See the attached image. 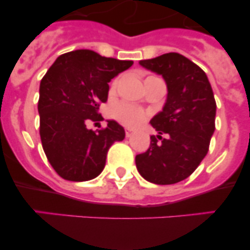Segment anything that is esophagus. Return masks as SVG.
<instances>
[{"instance_id": "1", "label": "esophagus", "mask_w": 250, "mask_h": 250, "mask_svg": "<svg viewBox=\"0 0 250 250\" xmlns=\"http://www.w3.org/2000/svg\"><path fill=\"white\" fill-rule=\"evenodd\" d=\"M125 136L126 137H131L132 136V131L130 129H125Z\"/></svg>"}]
</instances>
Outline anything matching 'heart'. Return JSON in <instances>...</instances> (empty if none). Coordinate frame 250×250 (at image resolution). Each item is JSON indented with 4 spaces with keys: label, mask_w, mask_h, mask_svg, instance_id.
<instances>
[{
    "label": "heart",
    "mask_w": 250,
    "mask_h": 250,
    "mask_svg": "<svg viewBox=\"0 0 250 250\" xmlns=\"http://www.w3.org/2000/svg\"><path fill=\"white\" fill-rule=\"evenodd\" d=\"M119 78L111 82V91H114L118 85ZM109 113L113 116L115 120H118L119 123L125 125V126L134 127L140 125L142 121L146 119V114L142 109L137 108V106H132L130 104L125 103H115L110 106L109 109Z\"/></svg>",
    "instance_id": "b5f03b06"
}]
</instances>
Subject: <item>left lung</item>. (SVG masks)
I'll use <instances>...</instances> for the list:
<instances>
[{"instance_id": "1", "label": "left lung", "mask_w": 250, "mask_h": 250, "mask_svg": "<svg viewBox=\"0 0 250 250\" xmlns=\"http://www.w3.org/2000/svg\"><path fill=\"white\" fill-rule=\"evenodd\" d=\"M140 65L163 76L168 97L163 110L149 121L158 135L135 158L137 170L154 184H175L190 177L208 154L215 131L212 88L206 73L178 52L141 60Z\"/></svg>"}]
</instances>
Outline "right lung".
I'll return each mask as SVG.
<instances>
[{
    "instance_id": "obj_1",
    "label": "right lung",
    "mask_w": 250,
    "mask_h": 250,
    "mask_svg": "<svg viewBox=\"0 0 250 250\" xmlns=\"http://www.w3.org/2000/svg\"><path fill=\"white\" fill-rule=\"evenodd\" d=\"M134 61L104 58L92 50L59 56L40 82L38 111L40 139L51 167L70 182H85L104 169L108 149L123 141L121 125L88 130V121L103 120L99 106L108 99L110 80Z\"/></svg>"
}]
</instances>
